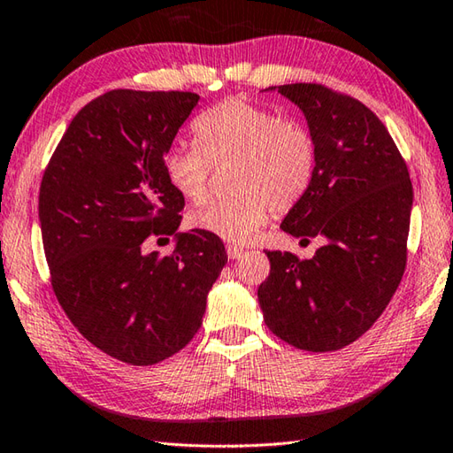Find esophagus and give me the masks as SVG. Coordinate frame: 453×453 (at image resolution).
<instances>
[{"label": "esophagus", "instance_id": "esophagus-1", "mask_svg": "<svg viewBox=\"0 0 453 453\" xmlns=\"http://www.w3.org/2000/svg\"><path fill=\"white\" fill-rule=\"evenodd\" d=\"M226 251H227L229 259H237L243 254V248H240V245H227Z\"/></svg>", "mask_w": 453, "mask_h": 453}]
</instances>
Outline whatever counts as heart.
I'll return each mask as SVG.
<instances>
[{
	"instance_id": "heart-1",
	"label": "heart",
	"mask_w": 453,
	"mask_h": 453,
	"mask_svg": "<svg viewBox=\"0 0 453 453\" xmlns=\"http://www.w3.org/2000/svg\"><path fill=\"white\" fill-rule=\"evenodd\" d=\"M196 150L173 148L164 175L186 202L199 205L210 191L211 170H229L234 197L191 216V227L229 243L254 242L270 211H289L305 196L316 172V142L297 121L281 119L248 97H227L199 116Z\"/></svg>"
}]
</instances>
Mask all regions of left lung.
I'll use <instances>...</instances> for the list:
<instances>
[{
    "mask_svg": "<svg viewBox=\"0 0 453 453\" xmlns=\"http://www.w3.org/2000/svg\"><path fill=\"white\" fill-rule=\"evenodd\" d=\"M275 89L303 111L316 142V172L281 229L321 237L311 259L265 251L257 289L264 321L289 346L335 351L373 326L392 300L408 257L413 189L392 135L357 99L319 83Z\"/></svg>",
    "mask_w": 453,
    "mask_h": 453,
    "instance_id": "left-lung-1",
    "label": "left lung"
}]
</instances>
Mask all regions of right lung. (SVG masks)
Returning <instances> with one entry per match:
<instances>
[{"label": "right lung", "instance_id": "add662e5", "mask_svg": "<svg viewBox=\"0 0 453 453\" xmlns=\"http://www.w3.org/2000/svg\"><path fill=\"white\" fill-rule=\"evenodd\" d=\"M197 102L191 91H107L72 119L42 180V240L58 302L88 342L132 365L188 346L227 262L219 237L178 232L186 202L164 175ZM164 234L176 235L174 254L145 255L142 242Z\"/></svg>", "mask_w": 453, "mask_h": 453}]
</instances>
